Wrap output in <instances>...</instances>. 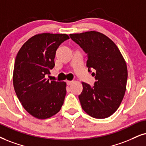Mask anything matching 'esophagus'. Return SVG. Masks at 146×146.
I'll return each instance as SVG.
<instances>
[{
	"instance_id": "34e87169",
	"label": "esophagus",
	"mask_w": 146,
	"mask_h": 146,
	"mask_svg": "<svg viewBox=\"0 0 146 146\" xmlns=\"http://www.w3.org/2000/svg\"><path fill=\"white\" fill-rule=\"evenodd\" d=\"M66 82H67V84L68 85V86H70V85H71L73 83V81H67Z\"/></svg>"
}]
</instances>
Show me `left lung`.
<instances>
[{"instance_id": "8db88e82", "label": "left lung", "mask_w": 146, "mask_h": 146, "mask_svg": "<svg viewBox=\"0 0 146 146\" xmlns=\"http://www.w3.org/2000/svg\"><path fill=\"white\" fill-rule=\"evenodd\" d=\"M69 36L87 54L88 71H96L92 74L96 80L94 86L82 82L83 91L79 96L82 108L93 118L109 117L124 97L128 75L126 62L117 45L102 33L90 31Z\"/></svg>"}]
</instances>
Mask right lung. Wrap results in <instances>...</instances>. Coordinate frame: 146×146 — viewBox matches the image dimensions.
Here are the masks:
<instances>
[{
  "instance_id": "obj_1",
  "label": "right lung",
  "mask_w": 146,
  "mask_h": 146,
  "mask_svg": "<svg viewBox=\"0 0 146 146\" xmlns=\"http://www.w3.org/2000/svg\"><path fill=\"white\" fill-rule=\"evenodd\" d=\"M68 39L64 34L35 35L17 54L13 75L15 91L25 110L37 119L52 117L64 103L66 83L49 82L45 75L54 67L57 48Z\"/></svg>"
}]
</instances>
